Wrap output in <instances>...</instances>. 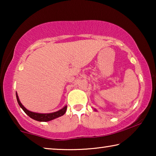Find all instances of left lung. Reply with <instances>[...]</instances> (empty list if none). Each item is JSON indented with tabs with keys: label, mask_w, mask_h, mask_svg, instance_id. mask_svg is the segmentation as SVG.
Instances as JSON below:
<instances>
[{
	"label": "left lung",
	"mask_w": 156,
	"mask_h": 156,
	"mask_svg": "<svg viewBox=\"0 0 156 156\" xmlns=\"http://www.w3.org/2000/svg\"><path fill=\"white\" fill-rule=\"evenodd\" d=\"M94 110H95V111H97V110H96V109H94Z\"/></svg>",
	"instance_id": "8db88e82"
}]
</instances>
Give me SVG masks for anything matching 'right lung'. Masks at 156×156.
Wrapping results in <instances>:
<instances>
[{
  "mask_svg": "<svg viewBox=\"0 0 156 156\" xmlns=\"http://www.w3.org/2000/svg\"><path fill=\"white\" fill-rule=\"evenodd\" d=\"M16 99H17L18 105H19V106L21 108H22V109L24 111L26 114L30 116V117L31 118H32V119L37 120V121H39V122H48V121L56 119V118L60 117V116L64 115L66 112V111H67V105H65V106L63 108H62L61 109L57 111V112H53V113H40L30 112V111H29L26 109V108L22 105V103H21L20 100H19V98H18L17 92L16 93Z\"/></svg>",
  "mask_w": 156,
  "mask_h": 156,
  "instance_id": "1",
  "label": "right lung"
}]
</instances>
